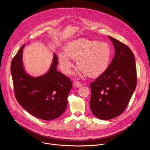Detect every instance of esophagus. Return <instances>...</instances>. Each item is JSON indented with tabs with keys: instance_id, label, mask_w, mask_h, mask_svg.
<instances>
[{
	"instance_id": "1",
	"label": "esophagus",
	"mask_w": 150,
	"mask_h": 150,
	"mask_svg": "<svg viewBox=\"0 0 150 150\" xmlns=\"http://www.w3.org/2000/svg\"><path fill=\"white\" fill-rule=\"evenodd\" d=\"M74 85H75V87H81L82 83H81V82H80L79 81H74Z\"/></svg>"
}]
</instances>
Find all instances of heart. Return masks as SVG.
Segmentation results:
<instances>
[{
  "label": "heart",
  "instance_id": "b5f03b06",
  "mask_svg": "<svg viewBox=\"0 0 150 150\" xmlns=\"http://www.w3.org/2000/svg\"><path fill=\"white\" fill-rule=\"evenodd\" d=\"M65 53L59 54L61 68L69 74L72 67L70 57L76 59L78 68L85 75L96 76L103 72L108 66L110 50L108 45L87 38L74 40L67 45Z\"/></svg>",
  "mask_w": 150,
  "mask_h": 150
}]
</instances>
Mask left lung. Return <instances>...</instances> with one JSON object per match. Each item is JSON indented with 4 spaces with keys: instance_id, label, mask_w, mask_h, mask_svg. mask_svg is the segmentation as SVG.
Instances as JSON below:
<instances>
[{
    "instance_id": "left-lung-1",
    "label": "left lung",
    "mask_w": 150,
    "mask_h": 150,
    "mask_svg": "<svg viewBox=\"0 0 150 150\" xmlns=\"http://www.w3.org/2000/svg\"><path fill=\"white\" fill-rule=\"evenodd\" d=\"M115 49L112 62L105 71L90 83V101L93 113L102 120L120 115L127 108L136 88L135 56L123 42L109 37Z\"/></svg>"
}]
</instances>
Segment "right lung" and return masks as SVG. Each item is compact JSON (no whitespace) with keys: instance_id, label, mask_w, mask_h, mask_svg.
<instances>
[{"instance_id":"add662e5","label":"right lung","mask_w":150,"mask_h":150,"mask_svg":"<svg viewBox=\"0 0 150 150\" xmlns=\"http://www.w3.org/2000/svg\"><path fill=\"white\" fill-rule=\"evenodd\" d=\"M24 47V45L13 57L11 66L16 99L26 111L37 118L46 120L56 119L67 109L72 81L57 71L56 54L47 73L37 78L30 76L23 65Z\"/></svg>"}]
</instances>
